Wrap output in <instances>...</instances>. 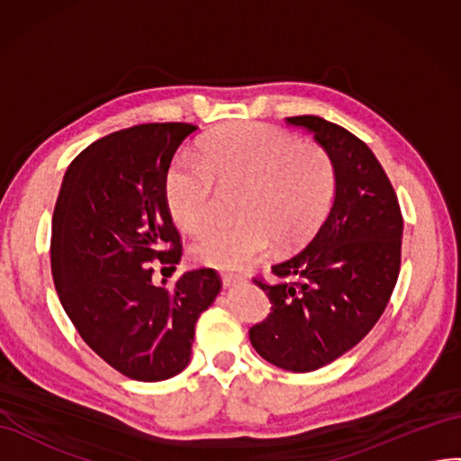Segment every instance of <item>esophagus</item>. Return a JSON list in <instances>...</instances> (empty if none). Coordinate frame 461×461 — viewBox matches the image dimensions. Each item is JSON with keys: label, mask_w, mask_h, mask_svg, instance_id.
<instances>
[{"label": "esophagus", "mask_w": 461, "mask_h": 461, "mask_svg": "<svg viewBox=\"0 0 461 461\" xmlns=\"http://www.w3.org/2000/svg\"><path fill=\"white\" fill-rule=\"evenodd\" d=\"M240 279H242V276H239V273H229V271L221 273V281H222V285H225V287H230V285L239 283Z\"/></svg>", "instance_id": "1"}]
</instances>
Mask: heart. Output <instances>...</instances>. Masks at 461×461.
Here are the masks:
<instances>
[{
  "label": "heart",
  "mask_w": 461,
  "mask_h": 461,
  "mask_svg": "<svg viewBox=\"0 0 461 461\" xmlns=\"http://www.w3.org/2000/svg\"><path fill=\"white\" fill-rule=\"evenodd\" d=\"M194 160L180 157L167 174V203L176 225L203 232L215 219L219 185L244 192L239 225L207 232L192 248L202 264L240 267L267 252L303 242L326 217L335 194L331 158L314 143L258 122L213 131Z\"/></svg>",
  "instance_id": "1"
}]
</instances>
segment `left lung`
I'll list each match as a JSON object with an SVG mask.
<instances>
[{
    "instance_id": "obj_1",
    "label": "left lung",
    "mask_w": 461,
    "mask_h": 461,
    "mask_svg": "<svg viewBox=\"0 0 461 461\" xmlns=\"http://www.w3.org/2000/svg\"><path fill=\"white\" fill-rule=\"evenodd\" d=\"M287 123L314 133L331 158L335 197L303 250L271 266L277 283L256 279L273 306L250 330V343L271 365L312 372L353 349L388 306L400 276L403 217L365 141L318 116Z\"/></svg>"
}]
</instances>
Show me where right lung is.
Here are the masks:
<instances>
[{
    "label": "right lung",
    "instance_id": "add662e5",
    "mask_svg": "<svg viewBox=\"0 0 461 461\" xmlns=\"http://www.w3.org/2000/svg\"><path fill=\"white\" fill-rule=\"evenodd\" d=\"M192 123H141L95 141L69 165L52 219V277L83 341L140 382L176 376L190 363L195 321L221 291L215 269L185 271L167 287L151 261L174 267L180 234L167 174Z\"/></svg>",
    "mask_w": 461,
    "mask_h": 461
}]
</instances>
